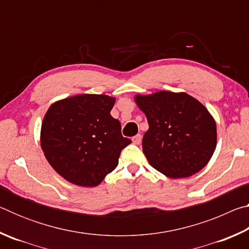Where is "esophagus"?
Here are the masks:
<instances>
[{
	"label": "esophagus",
	"instance_id": "1",
	"mask_svg": "<svg viewBox=\"0 0 249 249\" xmlns=\"http://www.w3.org/2000/svg\"><path fill=\"white\" fill-rule=\"evenodd\" d=\"M132 141H133V142H134L135 145L141 144V142H142V135H141V134H137L136 136H134V137L132 138Z\"/></svg>",
	"mask_w": 249,
	"mask_h": 249
}]
</instances>
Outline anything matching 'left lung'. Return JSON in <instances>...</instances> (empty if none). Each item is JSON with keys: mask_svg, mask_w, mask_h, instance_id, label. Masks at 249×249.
<instances>
[{"mask_svg": "<svg viewBox=\"0 0 249 249\" xmlns=\"http://www.w3.org/2000/svg\"><path fill=\"white\" fill-rule=\"evenodd\" d=\"M135 102L148 121L142 145L151 167L177 179L208 165L216 147V124L203 104L170 91L137 94Z\"/></svg>", "mask_w": 249, "mask_h": 249, "instance_id": "left-lung-1", "label": "left lung"}]
</instances>
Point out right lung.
<instances>
[{"instance_id": "obj_1", "label": "right lung", "mask_w": 249, "mask_h": 249, "mask_svg": "<svg viewBox=\"0 0 249 249\" xmlns=\"http://www.w3.org/2000/svg\"><path fill=\"white\" fill-rule=\"evenodd\" d=\"M115 98L79 94L53 103L41 124L40 145L57 174L80 187H96L119 165L132 141L109 114Z\"/></svg>"}]
</instances>
